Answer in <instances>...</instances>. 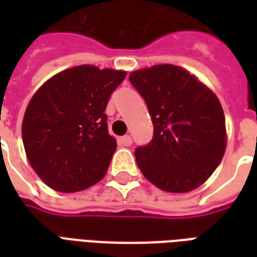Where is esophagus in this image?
Masks as SVG:
<instances>
[{
    "label": "esophagus",
    "mask_w": 257,
    "mask_h": 257,
    "mask_svg": "<svg viewBox=\"0 0 257 257\" xmlns=\"http://www.w3.org/2000/svg\"><path fill=\"white\" fill-rule=\"evenodd\" d=\"M118 143H119V146H122V147H129V146L132 145V138L129 135H125V136L118 139Z\"/></svg>",
    "instance_id": "34e87169"
}]
</instances>
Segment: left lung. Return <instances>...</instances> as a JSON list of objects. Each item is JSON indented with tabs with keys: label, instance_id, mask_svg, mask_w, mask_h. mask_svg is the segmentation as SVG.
<instances>
[{
	"label": "left lung",
	"instance_id": "8db88e82",
	"mask_svg": "<svg viewBox=\"0 0 257 257\" xmlns=\"http://www.w3.org/2000/svg\"><path fill=\"white\" fill-rule=\"evenodd\" d=\"M147 103L154 136L135 151L145 178L168 193H189L220 164L227 145L226 119L217 96L175 64L129 74Z\"/></svg>",
	"mask_w": 257,
	"mask_h": 257
}]
</instances>
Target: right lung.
Returning a JSON list of instances; mask_svg holds the SVG:
<instances>
[{"label":"right lung","instance_id":"right-lung-1","mask_svg":"<svg viewBox=\"0 0 257 257\" xmlns=\"http://www.w3.org/2000/svg\"><path fill=\"white\" fill-rule=\"evenodd\" d=\"M125 75L81 64L55 74L33 95L22 138L31 168L48 187L75 193L104 178L117 149L104 110Z\"/></svg>","mask_w":257,"mask_h":257}]
</instances>
